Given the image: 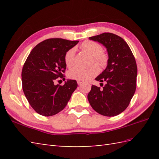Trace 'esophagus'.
<instances>
[{
    "mask_svg": "<svg viewBox=\"0 0 159 159\" xmlns=\"http://www.w3.org/2000/svg\"><path fill=\"white\" fill-rule=\"evenodd\" d=\"M77 83H78V85H82V84H83V82L80 81V80H77Z\"/></svg>",
    "mask_w": 159,
    "mask_h": 159,
    "instance_id": "1",
    "label": "esophagus"
}]
</instances>
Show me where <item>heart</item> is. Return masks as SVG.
Listing matches in <instances>:
<instances>
[{"label":"heart","mask_w":159,"mask_h":159,"mask_svg":"<svg viewBox=\"0 0 159 159\" xmlns=\"http://www.w3.org/2000/svg\"><path fill=\"white\" fill-rule=\"evenodd\" d=\"M80 49L89 53L92 56L93 61L100 67L107 66L108 62V57L104 53L103 48L101 45L93 41H85L80 46ZM76 49L72 48L69 49L65 54L64 60L66 66L68 67H72L75 63ZM99 72V68L96 65H93L88 68H84L81 67H76L71 70L68 73L70 79L86 81L93 79Z\"/></svg>","instance_id":"heart-1"}]
</instances>
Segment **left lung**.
I'll return each instance as SVG.
<instances>
[{"label": "left lung", "instance_id": "1", "mask_svg": "<svg viewBox=\"0 0 159 159\" xmlns=\"http://www.w3.org/2000/svg\"><path fill=\"white\" fill-rule=\"evenodd\" d=\"M106 47L108 64L96 80L107 82L102 89L92 85L87 95L90 105L102 116L113 117L120 114L129 105L137 86V67L135 59L127 43L111 33L90 37Z\"/></svg>", "mask_w": 159, "mask_h": 159}]
</instances>
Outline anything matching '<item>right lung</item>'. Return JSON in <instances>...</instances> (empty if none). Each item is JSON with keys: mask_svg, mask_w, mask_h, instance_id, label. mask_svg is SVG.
Segmentation results:
<instances>
[{"mask_svg": "<svg viewBox=\"0 0 159 159\" xmlns=\"http://www.w3.org/2000/svg\"><path fill=\"white\" fill-rule=\"evenodd\" d=\"M78 42L61 38L46 39L34 47L24 64L23 92L39 115L48 117L59 113L77 88L75 80H67L63 85H55V81L65 77V54Z\"/></svg>", "mask_w": 159, "mask_h": 159, "instance_id": "add662e5", "label": "right lung"}]
</instances>
